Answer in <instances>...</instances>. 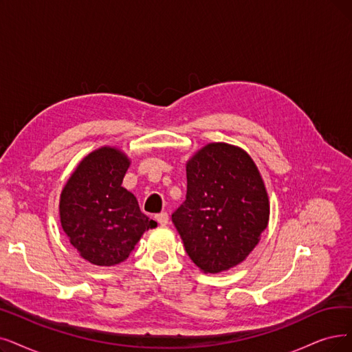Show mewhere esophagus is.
Segmentation results:
<instances>
[{
    "label": "esophagus",
    "instance_id": "esophagus-1",
    "mask_svg": "<svg viewBox=\"0 0 352 352\" xmlns=\"http://www.w3.org/2000/svg\"><path fill=\"white\" fill-rule=\"evenodd\" d=\"M154 218H156V221H157L160 225H167V223H168V215H167L166 212L157 214Z\"/></svg>",
    "mask_w": 352,
    "mask_h": 352
}]
</instances>
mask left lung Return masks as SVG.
I'll use <instances>...</instances> for the list:
<instances>
[{
  "instance_id": "obj_1",
  "label": "left lung",
  "mask_w": 352,
  "mask_h": 352,
  "mask_svg": "<svg viewBox=\"0 0 352 352\" xmlns=\"http://www.w3.org/2000/svg\"><path fill=\"white\" fill-rule=\"evenodd\" d=\"M186 201L172 221L204 273L227 272L248 257L269 223L263 177L241 147L209 143L186 162Z\"/></svg>"
}]
</instances>
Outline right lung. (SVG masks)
<instances>
[{
  "label": "right lung",
  "mask_w": 352,
  "mask_h": 352,
  "mask_svg": "<svg viewBox=\"0 0 352 352\" xmlns=\"http://www.w3.org/2000/svg\"><path fill=\"white\" fill-rule=\"evenodd\" d=\"M127 154L104 146L83 157L62 189L60 223L79 256L111 267L127 260L142 235L157 227L121 186L130 167Z\"/></svg>",
  "instance_id": "add662e5"
}]
</instances>
